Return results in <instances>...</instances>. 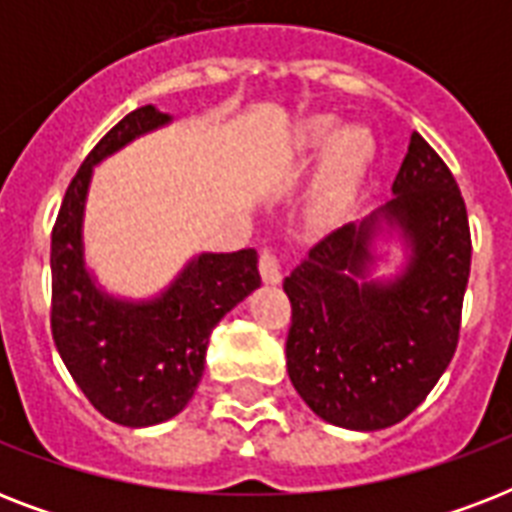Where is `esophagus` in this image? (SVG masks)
Wrapping results in <instances>:
<instances>
[{"label":"esophagus","instance_id":"34e87169","mask_svg":"<svg viewBox=\"0 0 512 512\" xmlns=\"http://www.w3.org/2000/svg\"><path fill=\"white\" fill-rule=\"evenodd\" d=\"M260 273H263L265 284H279L281 281V257L273 249L260 252Z\"/></svg>","mask_w":512,"mask_h":512}]
</instances>
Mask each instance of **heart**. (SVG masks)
Wrapping results in <instances>:
<instances>
[{
	"label": "heart",
	"instance_id": "heart-1",
	"mask_svg": "<svg viewBox=\"0 0 512 512\" xmlns=\"http://www.w3.org/2000/svg\"><path fill=\"white\" fill-rule=\"evenodd\" d=\"M321 151H329L321 196L332 201L348 191L358 180V175L364 172L366 162L372 159V138L364 127L350 124L340 130L335 119L324 116V119L305 124L303 130H297L289 143V156H295V159H308Z\"/></svg>",
	"mask_w": 512,
	"mask_h": 512
}]
</instances>
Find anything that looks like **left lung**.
<instances>
[{"mask_svg":"<svg viewBox=\"0 0 512 512\" xmlns=\"http://www.w3.org/2000/svg\"><path fill=\"white\" fill-rule=\"evenodd\" d=\"M382 232L407 247L393 280L371 279ZM470 252L457 180L412 132L393 199L327 233L284 279L289 380L321 420L382 430L425 401L457 350Z\"/></svg>","mask_w":512,"mask_h":512,"instance_id":"1","label":"left lung"}]
</instances>
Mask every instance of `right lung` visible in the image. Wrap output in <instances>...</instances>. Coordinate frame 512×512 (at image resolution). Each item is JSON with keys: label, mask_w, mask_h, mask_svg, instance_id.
Returning <instances> with one entry per match:
<instances>
[{"label": "right lung", "mask_w": 512, "mask_h": 512, "mask_svg": "<svg viewBox=\"0 0 512 512\" xmlns=\"http://www.w3.org/2000/svg\"><path fill=\"white\" fill-rule=\"evenodd\" d=\"M172 116L143 106L92 148L68 185L52 228V340L63 364L111 422L148 428L185 409L204 374L212 329L260 287L255 249L201 252L162 295H108L84 263V207L95 164Z\"/></svg>", "instance_id": "obj_1"}]
</instances>
